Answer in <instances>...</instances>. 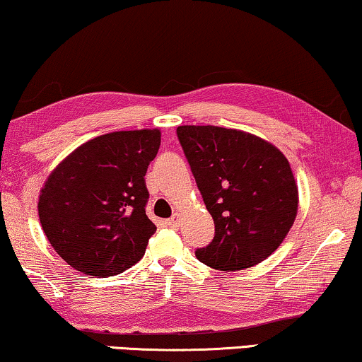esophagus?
Returning <instances> with one entry per match:
<instances>
[{"instance_id":"34e87169","label":"esophagus","mask_w":362,"mask_h":362,"mask_svg":"<svg viewBox=\"0 0 362 362\" xmlns=\"http://www.w3.org/2000/svg\"><path fill=\"white\" fill-rule=\"evenodd\" d=\"M165 225L170 226V228H177V226H180V215H173L170 220L165 221Z\"/></svg>"}]
</instances>
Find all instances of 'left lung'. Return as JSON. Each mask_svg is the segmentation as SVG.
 <instances>
[{"mask_svg":"<svg viewBox=\"0 0 362 362\" xmlns=\"http://www.w3.org/2000/svg\"><path fill=\"white\" fill-rule=\"evenodd\" d=\"M176 134L215 223L212 243L196 257L216 270L262 262L298 212V186L285 155L264 139L226 127L180 126Z\"/></svg>","mask_w":362,"mask_h":362,"instance_id":"1","label":"left lung"}]
</instances>
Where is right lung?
I'll list each match as a JSON object with an SVG mask.
<instances>
[{
    "mask_svg": "<svg viewBox=\"0 0 362 362\" xmlns=\"http://www.w3.org/2000/svg\"><path fill=\"white\" fill-rule=\"evenodd\" d=\"M158 147V129L110 132L82 144L48 176L38 216L72 269L105 278L146 254L157 226L146 215L144 176Z\"/></svg>",
    "mask_w": 362,
    "mask_h": 362,
    "instance_id": "right-lung-1",
    "label": "right lung"
}]
</instances>
